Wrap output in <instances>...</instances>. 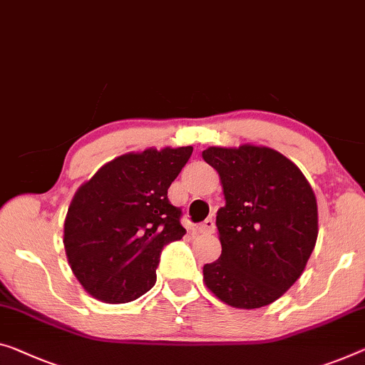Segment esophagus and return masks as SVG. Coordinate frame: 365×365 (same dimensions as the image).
I'll list each match as a JSON object with an SVG mask.
<instances>
[{
  "label": "esophagus",
  "mask_w": 365,
  "mask_h": 365,
  "mask_svg": "<svg viewBox=\"0 0 365 365\" xmlns=\"http://www.w3.org/2000/svg\"><path fill=\"white\" fill-rule=\"evenodd\" d=\"M198 231L201 232V235H213V232H215V221L213 220H205L198 226Z\"/></svg>",
  "instance_id": "esophagus-1"
}]
</instances>
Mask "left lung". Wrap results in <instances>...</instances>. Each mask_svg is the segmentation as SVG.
Wrapping results in <instances>:
<instances>
[{
  "instance_id": "8db88e82",
  "label": "left lung",
  "mask_w": 365,
  "mask_h": 365,
  "mask_svg": "<svg viewBox=\"0 0 365 365\" xmlns=\"http://www.w3.org/2000/svg\"><path fill=\"white\" fill-rule=\"evenodd\" d=\"M226 206L217 211L221 255L203 279L221 302L254 309L280 298L303 274L318 237V206L292 160L270 148H208Z\"/></svg>"
}]
</instances>
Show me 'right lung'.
Instances as JSON below:
<instances>
[{"mask_svg":"<svg viewBox=\"0 0 365 365\" xmlns=\"http://www.w3.org/2000/svg\"><path fill=\"white\" fill-rule=\"evenodd\" d=\"M193 148L148 149L103 165L81 185L63 225V246L77 280L105 303L133 302L155 285L167 244L182 239V210L167 190Z\"/></svg>","mask_w":365,"mask_h":365,"instance_id":"right-lung-1","label":"right lung"}]
</instances>
